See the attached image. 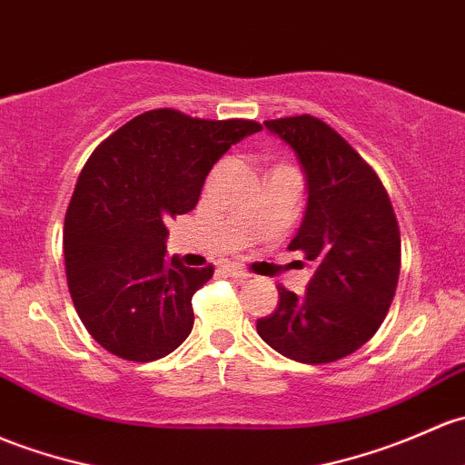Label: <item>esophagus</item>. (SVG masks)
Wrapping results in <instances>:
<instances>
[{
	"instance_id": "1",
	"label": "esophagus",
	"mask_w": 465,
	"mask_h": 465,
	"mask_svg": "<svg viewBox=\"0 0 465 465\" xmlns=\"http://www.w3.org/2000/svg\"><path fill=\"white\" fill-rule=\"evenodd\" d=\"M224 272H227L232 278H238V281H247L249 278V272L242 270L241 265H232V262H229V265H224Z\"/></svg>"
}]
</instances>
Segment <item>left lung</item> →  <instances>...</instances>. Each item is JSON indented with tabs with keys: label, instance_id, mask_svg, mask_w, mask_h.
<instances>
[{
	"label": "left lung",
	"instance_id": "left-lung-1",
	"mask_svg": "<svg viewBox=\"0 0 465 465\" xmlns=\"http://www.w3.org/2000/svg\"><path fill=\"white\" fill-rule=\"evenodd\" d=\"M265 126L305 171L307 212L290 249L314 265V276L305 296L278 285V307L256 330L287 359L334 363L368 343L388 316L401 272L397 216L376 171L321 117Z\"/></svg>",
	"mask_w": 465,
	"mask_h": 465
}]
</instances>
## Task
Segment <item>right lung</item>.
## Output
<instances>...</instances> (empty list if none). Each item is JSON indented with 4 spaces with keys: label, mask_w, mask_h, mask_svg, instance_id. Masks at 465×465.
<instances>
[{
    "label": "right lung",
    "mask_w": 465,
    "mask_h": 465,
    "mask_svg": "<svg viewBox=\"0 0 465 465\" xmlns=\"http://www.w3.org/2000/svg\"><path fill=\"white\" fill-rule=\"evenodd\" d=\"M261 129L241 117L153 109L86 160L66 209L64 267L77 316L106 351L149 363L192 334V296L213 265L193 270L169 258L167 224L198 204L220 155Z\"/></svg>",
    "instance_id": "1"
}]
</instances>
